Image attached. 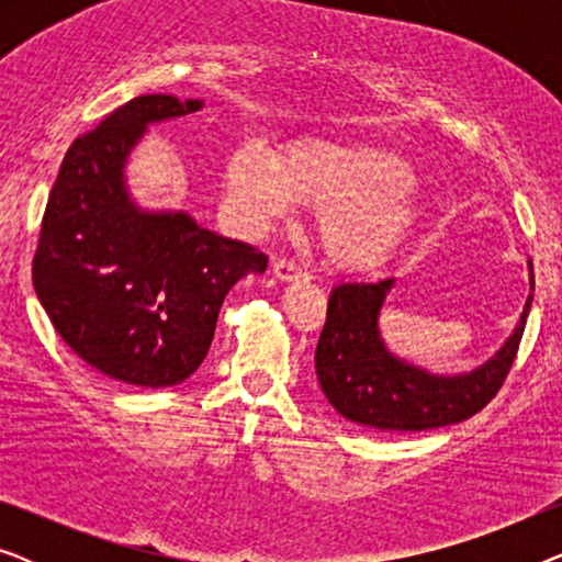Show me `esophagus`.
<instances>
[{
	"label": "esophagus",
	"mask_w": 562,
	"mask_h": 562,
	"mask_svg": "<svg viewBox=\"0 0 562 562\" xmlns=\"http://www.w3.org/2000/svg\"><path fill=\"white\" fill-rule=\"evenodd\" d=\"M271 273L276 279L281 281H304L306 273L299 268L294 260H286V258H276L271 263Z\"/></svg>",
	"instance_id": "obj_1"
}]
</instances>
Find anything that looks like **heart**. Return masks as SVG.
Segmentation results:
<instances>
[{
    "mask_svg": "<svg viewBox=\"0 0 562 562\" xmlns=\"http://www.w3.org/2000/svg\"><path fill=\"white\" fill-rule=\"evenodd\" d=\"M296 202L319 210L322 252L352 271L386 263L419 220L412 168L389 150L302 140L279 158L250 140L227 158L225 204L243 233L291 217Z\"/></svg>",
    "mask_w": 562,
    "mask_h": 562,
    "instance_id": "b5f03b06",
    "label": "heart"
}]
</instances>
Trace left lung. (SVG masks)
<instances>
[{
	"instance_id": "left-lung-1",
	"label": "left lung",
	"mask_w": 562,
	"mask_h": 562,
	"mask_svg": "<svg viewBox=\"0 0 562 562\" xmlns=\"http://www.w3.org/2000/svg\"><path fill=\"white\" fill-rule=\"evenodd\" d=\"M529 291H535L532 263ZM396 279L337 283L317 342L322 394L345 419L381 432H422L458 425L486 406L509 373L525 333L532 294L502 348L463 373H432L398 358L381 335V312Z\"/></svg>"
}]
</instances>
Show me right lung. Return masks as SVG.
I'll list each match as a JSON object with an SVG mask.
<instances>
[{
  "label": "right lung",
  "mask_w": 562,
  "mask_h": 562,
  "mask_svg": "<svg viewBox=\"0 0 562 562\" xmlns=\"http://www.w3.org/2000/svg\"><path fill=\"white\" fill-rule=\"evenodd\" d=\"M202 99H130L68 148L43 214L33 286L64 342L130 386L187 381L210 350L220 306L268 258L199 225L148 210L127 164L153 125L194 114Z\"/></svg>",
  "instance_id": "obj_1"
}]
</instances>
